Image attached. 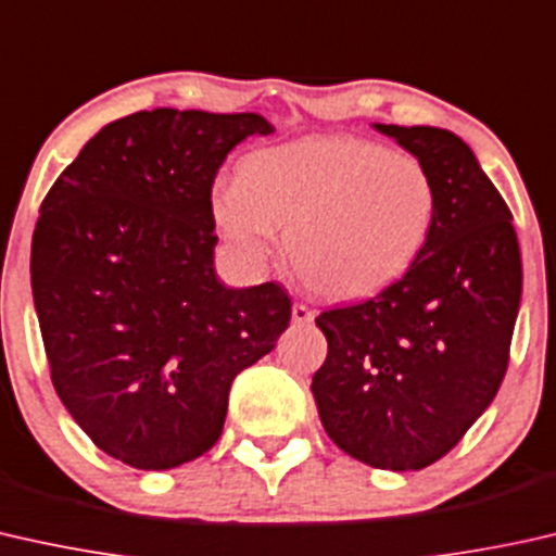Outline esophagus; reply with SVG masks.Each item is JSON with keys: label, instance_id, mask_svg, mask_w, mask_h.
<instances>
[{"label": "esophagus", "instance_id": "1", "mask_svg": "<svg viewBox=\"0 0 556 556\" xmlns=\"http://www.w3.org/2000/svg\"><path fill=\"white\" fill-rule=\"evenodd\" d=\"M291 316H293V324L308 326V324H313V318H316V311H311L308 305H303V303H293Z\"/></svg>", "mask_w": 556, "mask_h": 556}]
</instances>
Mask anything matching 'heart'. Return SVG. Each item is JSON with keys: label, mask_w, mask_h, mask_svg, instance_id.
I'll return each mask as SVG.
<instances>
[{"label": "heart", "mask_w": 556, "mask_h": 556, "mask_svg": "<svg viewBox=\"0 0 556 556\" xmlns=\"http://www.w3.org/2000/svg\"><path fill=\"white\" fill-rule=\"evenodd\" d=\"M437 192L412 155L358 138H303L253 152L213 190V220L240 268L261 273L286 230V258L313 293L364 298L412 268Z\"/></svg>", "instance_id": "1"}]
</instances>
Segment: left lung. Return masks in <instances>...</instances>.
<instances>
[{"label": "left lung", "instance_id": "1", "mask_svg": "<svg viewBox=\"0 0 556 556\" xmlns=\"http://www.w3.org/2000/svg\"><path fill=\"white\" fill-rule=\"evenodd\" d=\"M374 127L426 167L437 213L404 278L316 318L328 356L311 391L345 454L376 469L418 471L452 452L502 386L521 258L509 207L458 135Z\"/></svg>", "mask_w": 556, "mask_h": 556}]
</instances>
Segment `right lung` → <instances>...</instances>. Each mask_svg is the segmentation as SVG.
Wrapping results in <instances>:
<instances>
[{"label":"right lung","mask_w":556,"mask_h":556,"mask_svg":"<svg viewBox=\"0 0 556 556\" xmlns=\"http://www.w3.org/2000/svg\"><path fill=\"white\" fill-rule=\"evenodd\" d=\"M273 125L255 112L157 108L104 125L47 192L31 295L52 383L117 462L175 469L220 439L230 386L291 320L278 283L215 273L213 180Z\"/></svg>","instance_id":"right-lung-1"}]
</instances>
